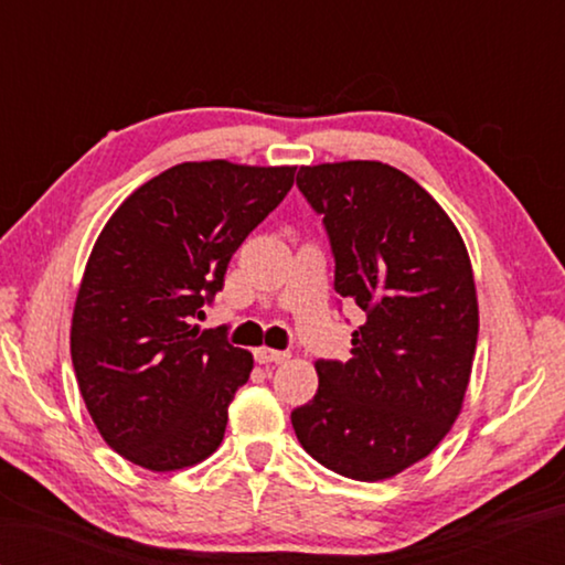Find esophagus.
<instances>
[{
  "instance_id": "34e87169",
  "label": "esophagus",
  "mask_w": 565,
  "mask_h": 565,
  "mask_svg": "<svg viewBox=\"0 0 565 565\" xmlns=\"http://www.w3.org/2000/svg\"><path fill=\"white\" fill-rule=\"evenodd\" d=\"M289 356H291L289 352L269 350V347H259V350H255V359L259 364H284Z\"/></svg>"
}]
</instances>
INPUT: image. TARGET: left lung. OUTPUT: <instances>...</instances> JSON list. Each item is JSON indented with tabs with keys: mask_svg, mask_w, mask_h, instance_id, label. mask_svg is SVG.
Instances as JSON below:
<instances>
[{
	"mask_svg": "<svg viewBox=\"0 0 565 565\" xmlns=\"http://www.w3.org/2000/svg\"><path fill=\"white\" fill-rule=\"evenodd\" d=\"M296 186L334 257V291L366 313L352 359H318L296 407L301 447L330 471L383 481L437 447L471 376L478 303L471 259L439 203L391 164L301 167Z\"/></svg>",
	"mask_w": 565,
	"mask_h": 565,
	"instance_id": "1",
	"label": "left lung"
}]
</instances>
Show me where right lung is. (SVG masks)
Returning a JSON list of instances; mask_svg holds the SVG:
<instances>
[{"mask_svg":"<svg viewBox=\"0 0 565 565\" xmlns=\"http://www.w3.org/2000/svg\"><path fill=\"white\" fill-rule=\"evenodd\" d=\"M296 167L182 162L130 194L94 245L70 352L104 441L150 471L206 459L252 354L191 320L227 262L294 186Z\"/></svg>","mask_w":565,"mask_h":565,"instance_id":"obj_1","label":"right lung"}]
</instances>
